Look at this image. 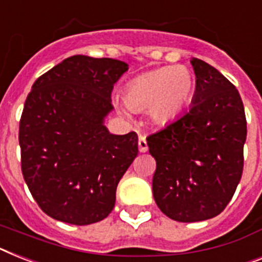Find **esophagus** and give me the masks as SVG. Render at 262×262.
I'll return each instance as SVG.
<instances>
[{
    "mask_svg": "<svg viewBox=\"0 0 262 262\" xmlns=\"http://www.w3.org/2000/svg\"><path fill=\"white\" fill-rule=\"evenodd\" d=\"M138 149H140V152H146L148 150V144H146V140L144 136L138 137Z\"/></svg>",
    "mask_w": 262,
    "mask_h": 262,
    "instance_id": "34e87169",
    "label": "esophagus"
}]
</instances>
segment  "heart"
I'll return each mask as SVG.
<instances>
[{"instance_id": "b5f03b06", "label": "heart", "mask_w": 262, "mask_h": 262, "mask_svg": "<svg viewBox=\"0 0 262 262\" xmlns=\"http://www.w3.org/2000/svg\"><path fill=\"white\" fill-rule=\"evenodd\" d=\"M195 78L184 66L153 70L129 82L124 101L132 110H146L153 124L175 120L192 99Z\"/></svg>"}]
</instances>
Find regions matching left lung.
Here are the masks:
<instances>
[{
	"label": "left lung",
	"mask_w": 262,
	"mask_h": 262,
	"mask_svg": "<svg viewBox=\"0 0 262 262\" xmlns=\"http://www.w3.org/2000/svg\"><path fill=\"white\" fill-rule=\"evenodd\" d=\"M196 93L178 120L146 137L156 160V205L178 222L214 218L231 201L244 169L246 117L235 86L193 57Z\"/></svg>",
	"instance_id": "8db88e82"
}]
</instances>
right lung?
<instances>
[{"mask_svg": "<svg viewBox=\"0 0 262 262\" xmlns=\"http://www.w3.org/2000/svg\"><path fill=\"white\" fill-rule=\"evenodd\" d=\"M125 61L67 57L37 78L21 114V171L47 215L84 226L105 220L138 153L136 132L110 135L103 118Z\"/></svg>", "mask_w": 262, "mask_h": 262, "instance_id": "right-lung-1", "label": "right lung"}]
</instances>
